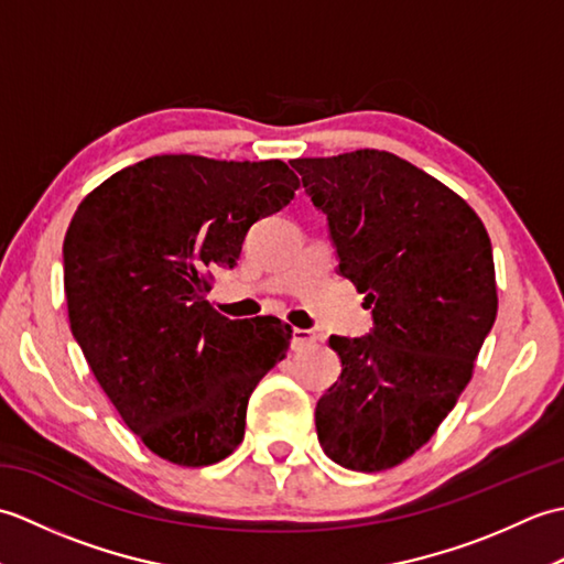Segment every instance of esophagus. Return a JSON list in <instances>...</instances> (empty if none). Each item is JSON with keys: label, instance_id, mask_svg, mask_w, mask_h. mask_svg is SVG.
<instances>
[{"label": "esophagus", "instance_id": "obj_1", "mask_svg": "<svg viewBox=\"0 0 564 564\" xmlns=\"http://www.w3.org/2000/svg\"><path fill=\"white\" fill-rule=\"evenodd\" d=\"M317 344V334H313L310 329H293L291 334V346L295 351H303L310 349V346Z\"/></svg>", "mask_w": 564, "mask_h": 564}]
</instances>
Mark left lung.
<instances>
[{"instance_id":"8db88e82","label":"left lung","mask_w":564,"mask_h":564,"mask_svg":"<svg viewBox=\"0 0 564 564\" xmlns=\"http://www.w3.org/2000/svg\"><path fill=\"white\" fill-rule=\"evenodd\" d=\"M291 164L373 310L368 337L329 339L341 376L317 402L319 446L349 470H388L436 434L473 378L499 303L492 242L455 191L392 152Z\"/></svg>"}]
</instances>
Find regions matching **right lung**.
I'll list each match as a JSON object with an SVG mask.
<instances>
[{"mask_svg": "<svg viewBox=\"0 0 564 564\" xmlns=\"http://www.w3.org/2000/svg\"><path fill=\"white\" fill-rule=\"evenodd\" d=\"M297 186L281 160L158 154L106 178L72 215L69 329L116 412L164 460L227 458L245 438L249 394L289 351L281 319H227L206 295L249 227Z\"/></svg>", "mask_w": 564, "mask_h": 564, "instance_id": "right-lung-1", "label": "right lung"}]
</instances>
